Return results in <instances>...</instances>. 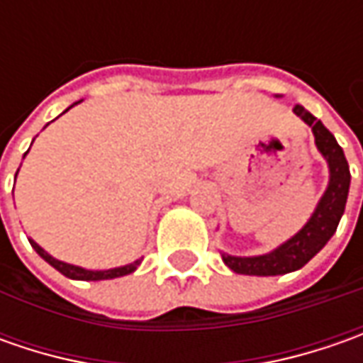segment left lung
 <instances>
[{
    "label": "left lung",
    "instance_id": "obj_1",
    "mask_svg": "<svg viewBox=\"0 0 363 363\" xmlns=\"http://www.w3.org/2000/svg\"><path fill=\"white\" fill-rule=\"evenodd\" d=\"M293 111L313 129L317 149L323 153V157L329 163V174H331L329 188L325 196L321 198L311 220L305 224V228L299 234H295L289 242L279 246L274 252L250 258L224 255L222 257L224 262L238 274L272 277V274H286V272L305 267L335 234L343 210H345L352 175H350V165L343 155V149L337 145L335 137L323 127V123L315 119L309 111H305L301 105H295Z\"/></svg>",
    "mask_w": 363,
    "mask_h": 363
}]
</instances>
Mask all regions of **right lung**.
<instances>
[{
    "mask_svg": "<svg viewBox=\"0 0 363 363\" xmlns=\"http://www.w3.org/2000/svg\"><path fill=\"white\" fill-rule=\"evenodd\" d=\"M30 244L34 246V250L40 255V257L44 258L48 264H52L56 271H60L64 277H68V279H77V281H105V279H115V277H123V274H129L133 272L139 264H141V260H135L133 264H127V267H121V269H111V271H86V269H80V267H72V264H66V262H60V260H56V258H52L44 250V248H40L34 240H30Z\"/></svg>",
    "mask_w": 363,
    "mask_h": 363,
    "instance_id": "1",
    "label": "right lung"
}]
</instances>
